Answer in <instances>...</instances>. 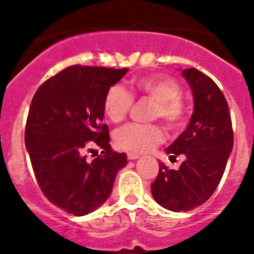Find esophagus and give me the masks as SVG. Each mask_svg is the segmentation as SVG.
Listing matches in <instances>:
<instances>
[{"mask_svg":"<svg viewBox=\"0 0 254 254\" xmlns=\"http://www.w3.org/2000/svg\"><path fill=\"white\" fill-rule=\"evenodd\" d=\"M138 157H139L138 154L131 153V151L127 153V159H129V160H136V159H138Z\"/></svg>","mask_w":254,"mask_h":254,"instance_id":"34e87169","label":"esophagus"}]
</instances>
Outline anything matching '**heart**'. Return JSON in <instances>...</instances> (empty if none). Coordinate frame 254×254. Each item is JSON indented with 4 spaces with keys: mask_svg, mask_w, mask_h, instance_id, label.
I'll return each mask as SVG.
<instances>
[{
    "mask_svg": "<svg viewBox=\"0 0 254 254\" xmlns=\"http://www.w3.org/2000/svg\"><path fill=\"white\" fill-rule=\"evenodd\" d=\"M133 93L155 101L154 118H161L170 129H179L185 122L186 107L182 94V86L167 76L139 77L131 82ZM133 99L123 87L113 86L104 99V110L113 123H119L127 117L132 107ZM164 139L161 127L149 124H127L115 133L116 145L131 153H144L153 149Z\"/></svg>",
    "mask_w": 254,
    "mask_h": 254,
    "instance_id": "obj_1",
    "label": "heart"
}]
</instances>
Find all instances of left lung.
Here are the masks:
<instances>
[{"label": "left lung", "mask_w": 254, "mask_h": 254, "mask_svg": "<svg viewBox=\"0 0 254 254\" xmlns=\"http://www.w3.org/2000/svg\"><path fill=\"white\" fill-rule=\"evenodd\" d=\"M193 95V113L184 132L166 149L171 159L183 155L178 170L159 164L151 184L154 199L172 211H189L205 203L226 170L233 149L229 107L223 93L210 77L194 68L184 69Z\"/></svg>", "instance_id": "obj_1"}]
</instances>
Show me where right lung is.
I'll return each mask as SVG.
<instances>
[{
	"label": "right lung",
	"instance_id": "obj_1",
	"mask_svg": "<svg viewBox=\"0 0 254 254\" xmlns=\"http://www.w3.org/2000/svg\"><path fill=\"white\" fill-rule=\"evenodd\" d=\"M127 69L71 65L46 80L32 99L26 149L44 196L68 214L83 216L106 202L127 154L111 149L103 124L107 90ZM103 149L88 163L90 145Z\"/></svg>",
	"mask_w": 254,
	"mask_h": 254
}]
</instances>
